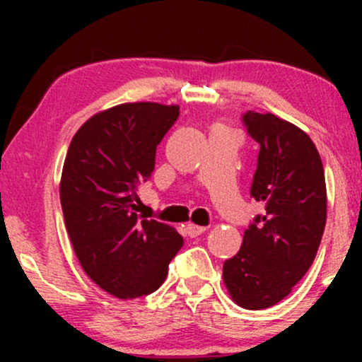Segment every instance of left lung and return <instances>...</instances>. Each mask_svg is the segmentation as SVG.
Listing matches in <instances>:
<instances>
[{
    "instance_id": "8db88e82",
    "label": "left lung",
    "mask_w": 362,
    "mask_h": 362,
    "mask_svg": "<svg viewBox=\"0 0 362 362\" xmlns=\"http://www.w3.org/2000/svg\"><path fill=\"white\" fill-rule=\"evenodd\" d=\"M178 109L136 102L100 112L78 129L66 155L59 195L73 250L86 276L119 300L155 293L184 247L138 197Z\"/></svg>"
}]
</instances>
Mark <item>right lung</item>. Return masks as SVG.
<instances>
[{"label":"right lung","instance_id":"add662e5","mask_svg":"<svg viewBox=\"0 0 362 362\" xmlns=\"http://www.w3.org/2000/svg\"><path fill=\"white\" fill-rule=\"evenodd\" d=\"M248 126L260 144L250 195L264 209L223 265L236 305L264 310L291 293L313 264L327 223V187L320 155L305 132L284 131L274 115Z\"/></svg>","mask_w":362,"mask_h":362}]
</instances>
